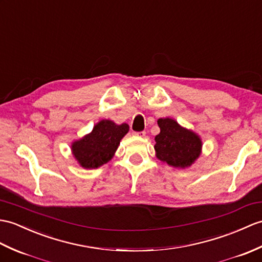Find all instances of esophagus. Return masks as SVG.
Wrapping results in <instances>:
<instances>
[{
	"label": "esophagus",
	"instance_id": "obj_1",
	"mask_svg": "<svg viewBox=\"0 0 262 262\" xmlns=\"http://www.w3.org/2000/svg\"><path fill=\"white\" fill-rule=\"evenodd\" d=\"M134 135H135L136 137H144L145 135H146V133L145 132H135V133H134Z\"/></svg>",
	"mask_w": 262,
	"mask_h": 262
}]
</instances>
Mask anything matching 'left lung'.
<instances>
[{
  "mask_svg": "<svg viewBox=\"0 0 262 262\" xmlns=\"http://www.w3.org/2000/svg\"><path fill=\"white\" fill-rule=\"evenodd\" d=\"M160 134L155 136L156 157L168 166L187 168L202 153V139L192 129L181 126L173 118L157 120Z\"/></svg>",
  "mask_w": 262,
  "mask_h": 262,
  "instance_id": "left-lung-1",
  "label": "left lung"
}]
</instances>
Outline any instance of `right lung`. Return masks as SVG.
Returning <instances> with one entry per match:
<instances>
[{"label":"right lung","mask_w":262,"mask_h":262,"mask_svg":"<svg viewBox=\"0 0 262 262\" xmlns=\"http://www.w3.org/2000/svg\"><path fill=\"white\" fill-rule=\"evenodd\" d=\"M128 130L126 123L117 125L111 119H101L89 134L71 143L72 156L82 168H98L113 159Z\"/></svg>","instance_id":"1"}]
</instances>
